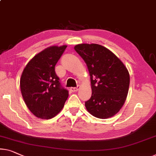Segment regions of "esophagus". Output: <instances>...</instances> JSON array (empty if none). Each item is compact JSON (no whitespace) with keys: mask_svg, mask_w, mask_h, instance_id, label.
I'll list each match as a JSON object with an SVG mask.
<instances>
[{"mask_svg":"<svg viewBox=\"0 0 156 156\" xmlns=\"http://www.w3.org/2000/svg\"><path fill=\"white\" fill-rule=\"evenodd\" d=\"M80 89V85H77V87H71L70 88V90L71 92H77L78 90Z\"/></svg>","mask_w":156,"mask_h":156,"instance_id":"esophagus-1","label":"esophagus"}]
</instances>
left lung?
Returning a JSON list of instances; mask_svg holds the SVG:
<instances>
[{
    "mask_svg": "<svg viewBox=\"0 0 156 156\" xmlns=\"http://www.w3.org/2000/svg\"><path fill=\"white\" fill-rule=\"evenodd\" d=\"M87 64L92 96L85 107L94 117L106 119L115 115L126 100L129 74L124 64L104 46L79 44L74 47Z\"/></svg>",
    "mask_w": 156,
    "mask_h": 156,
    "instance_id": "1",
    "label": "left lung"
}]
</instances>
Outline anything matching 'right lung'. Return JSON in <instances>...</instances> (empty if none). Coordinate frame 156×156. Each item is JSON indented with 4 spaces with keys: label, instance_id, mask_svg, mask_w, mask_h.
Masks as SVG:
<instances>
[{
    "label": "right lung",
    "instance_id": "right-lung-1",
    "mask_svg": "<svg viewBox=\"0 0 156 156\" xmlns=\"http://www.w3.org/2000/svg\"><path fill=\"white\" fill-rule=\"evenodd\" d=\"M67 46H51L41 51L27 64L20 78V89L31 112L41 119L59 113L69 97L55 73V65Z\"/></svg>",
    "mask_w": 156,
    "mask_h": 156
}]
</instances>
